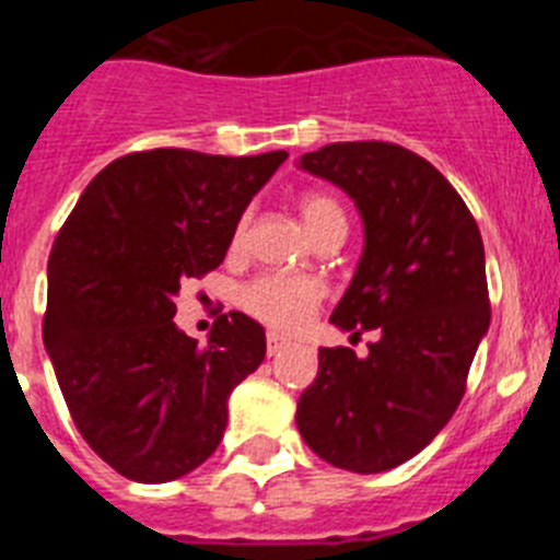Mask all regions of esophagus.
I'll return each mask as SVG.
<instances>
[{
  "label": "esophagus",
  "instance_id": "obj_1",
  "mask_svg": "<svg viewBox=\"0 0 560 560\" xmlns=\"http://www.w3.org/2000/svg\"><path fill=\"white\" fill-rule=\"evenodd\" d=\"M289 345L291 341L285 339V336L275 334V330H269V334H266V350H269V355H280L285 348H289Z\"/></svg>",
  "mask_w": 560,
  "mask_h": 560
}]
</instances>
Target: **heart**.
I'll return each mask as SVG.
<instances>
[{
  "instance_id": "1",
  "label": "heart",
  "mask_w": 560,
  "mask_h": 560,
  "mask_svg": "<svg viewBox=\"0 0 560 560\" xmlns=\"http://www.w3.org/2000/svg\"><path fill=\"white\" fill-rule=\"evenodd\" d=\"M300 212L308 226L311 237L330 226H348L345 207L328 196V192H305L300 199ZM249 235V212H244L235 221L230 235V249L241 252ZM325 289L316 277L308 275H283V271H264L252 277L249 283L237 291V305L257 323L269 325L277 330H296L314 316V311L323 303Z\"/></svg>"
}]
</instances>
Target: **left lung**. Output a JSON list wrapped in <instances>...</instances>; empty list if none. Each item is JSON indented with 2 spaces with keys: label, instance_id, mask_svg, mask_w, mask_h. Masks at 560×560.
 <instances>
[{
  "label": "left lung",
  "instance_id": "1",
  "mask_svg": "<svg viewBox=\"0 0 560 560\" xmlns=\"http://www.w3.org/2000/svg\"><path fill=\"white\" fill-rule=\"evenodd\" d=\"M300 167L359 207L364 252L330 323L378 339L364 359L319 348L296 429L336 468L389 471L438 438L465 395L491 325L482 235L446 176L395 142H334Z\"/></svg>",
  "mask_w": 560,
  "mask_h": 560
}]
</instances>
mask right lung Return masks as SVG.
Returning <instances> with one entry per match:
<instances>
[{
	"mask_svg": "<svg viewBox=\"0 0 560 560\" xmlns=\"http://www.w3.org/2000/svg\"><path fill=\"white\" fill-rule=\"evenodd\" d=\"M285 156L128 153L58 232L44 348L78 432L133 482L199 468L224 438L230 393L264 361L260 323L230 311L199 348L173 323V296L224 264L232 226Z\"/></svg>",
	"mask_w": 560,
	"mask_h": 560,
	"instance_id": "1",
	"label": "right lung"
}]
</instances>
